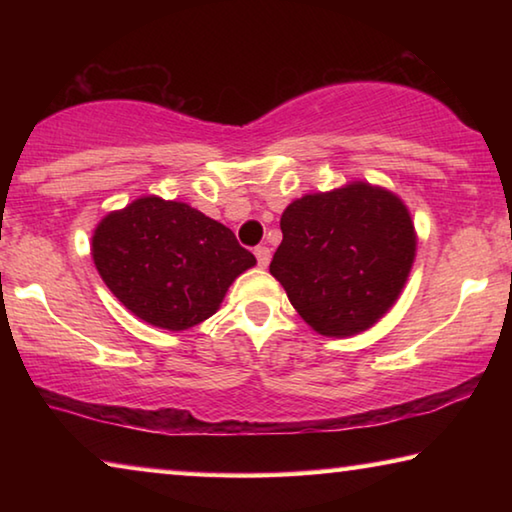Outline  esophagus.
I'll return each mask as SVG.
<instances>
[{
  "instance_id": "1",
  "label": "esophagus",
  "mask_w": 512,
  "mask_h": 512,
  "mask_svg": "<svg viewBox=\"0 0 512 512\" xmlns=\"http://www.w3.org/2000/svg\"><path fill=\"white\" fill-rule=\"evenodd\" d=\"M255 257H257V264L262 266V268H266L268 262H271V250H268L266 246H257L255 248Z\"/></svg>"
}]
</instances>
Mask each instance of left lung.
Masks as SVG:
<instances>
[{"label":"left lung","mask_w":512,"mask_h":512,"mask_svg":"<svg viewBox=\"0 0 512 512\" xmlns=\"http://www.w3.org/2000/svg\"><path fill=\"white\" fill-rule=\"evenodd\" d=\"M280 228L271 275L300 318L334 339L366 332L388 314L418 248L409 207L366 180L296 198Z\"/></svg>","instance_id":"1"}]
</instances>
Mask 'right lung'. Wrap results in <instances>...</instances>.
<instances>
[{
    "instance_id": "add662e5",
    "label": "right lung",
    "mask_w": 512,
    "mask_h": 512,
    "mask_svg": "<svg viewBox=\"0 0 512 512\" xmlns=\"http://www.w3.org/2000/svg\"><path fill=\"white\" fill-rule=\"evenodd\" d=\"M92 259L121 305L169 332L216 314L230 284L257 264L223 223L160 196H140L103 216Z\"/></svg>"
}]
</instances>
